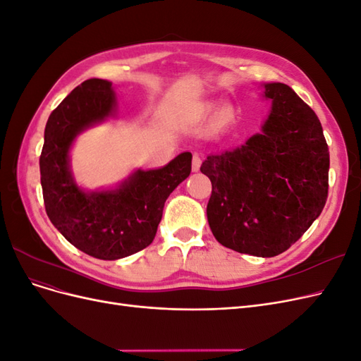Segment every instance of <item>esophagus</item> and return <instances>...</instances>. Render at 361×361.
I'll list each match as a JSON object with an SVG mask.
<instances>
[{
    "label": "esophagus",
    "mask_w": 361,
    "mask_h": 361,
    "mask_svg": "<svg viewBox=\"0 0 361 361\" xmlns=\"http://www.w3.org/2000/svg\"><path fill=\"white\" fill-rule=\"evenodd\" d=\"M202 166V158L199 154H194L192 155V171H199Z\"/></svg>",
    "instance_id": "obj_1"
}]
</instances>
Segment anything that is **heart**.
Listing matches in <instances>:
<instances>
[{"mask_svg": "<svg viewBox=\"0 0 361 361\" xmlns=\"http://www.w3.org/2000/svg\"><path fill=\"white\" fill-rule=\"evenodd\" d=\"M215 108L214 102H206L199 108V113L202 116L209 114ZM235 118V106L232 104H221L216 108V111L214 114V122L218 126H226L227 123H231Z\"/></svg>", "mask_w": 361, "mask_h": 361, "instance_id": "obj_1", "label": "heart"}]
</instances>
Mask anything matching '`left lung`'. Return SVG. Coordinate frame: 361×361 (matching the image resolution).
<instances>
[{"instance_id":"left-lung-1","label":"left lung","mask_w":361,"mask_h":361,"mask_svg":"<svg viewBox=\"0 0 361 361\" xmlns=\"http://www.w3.org/2000/svg\"><path fill=\"white\" fill-rule=\"evenodd\" d=\"M271 110L244 145L211 154L207 223L221 245L272 257L297 243L324 209L330 154L318 116L283 82H264Z\"/></svg>"}]
</instances>
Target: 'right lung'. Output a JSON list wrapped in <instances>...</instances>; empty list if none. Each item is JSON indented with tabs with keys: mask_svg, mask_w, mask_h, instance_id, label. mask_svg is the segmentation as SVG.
<instances>
[{
	"mask_svg": "<svg viewBox=\"0 0 361 361\" xmlns=\"http://www.w3.org/2000/svg\"><path fill=\"white\" fill-rule=\"evenodd\" d=\"M111 81L92 78L73 89L47 122L40 183L57 231L85 255L117 260L152 244L164 203L191 173V152L159 169H135L116 187L87 190L76 182L71 152L84 130L117 116Z\"/></svg>",
	"mask_w": 361,
	"mask_h": 361,
	"instance_id": "right-lung-1",
	"label": "right lung"
}]
</instances>
